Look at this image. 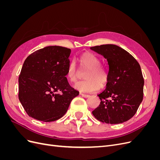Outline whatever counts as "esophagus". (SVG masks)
<instances>
[{"label":"esophagus","instance_id":"1","mask_svg":"<svg viewBox=\"0 0 160 160\" xmlns=\"http://www.w3.org/2000/svg\"><path fill=\"white\" fill-rule=\"evenodd\" d=\"M80 95H81L82 97H83V98H89V97L90 96L89 95L83 94V93H80Z\"/></svg>","mask_w":160,"mask_h":160}]
</instances>
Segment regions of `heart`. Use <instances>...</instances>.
<instances>
[{"label":"heart","mask_w":160,"mask_h":160,"mask_svg":"<svg viewBox=\"0 0 160 160\" xmlns=\"http://www.w3.org/2000/svg\"><path fill=\"white\" fill-rule=\"evenodd\" d=\"M81 70H87L85 72L84 81L75 85V88L82 92L91 93L100 89L101 85L105 86L108 83V74L101 67L100 60L98 57L91 52H84L79 58ZM79 71L77 69L75 62H71L67 70L66 77L71 83H75L78 79Z\"/></svg>","instance_id":"obj_1"}]
</instances>
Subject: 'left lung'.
Segmentation results:
<instances>
[{"mask_svg": "<svg viewBox=\"0 0 160 160\" xmlns=\"http://www.w3.org/2000/svg\"><path fill=\"white\" fill-rule=\"evenodd\" d=\"M90 49L103 55L108 65L106 89L98 95L101 102L92 113L103 123L127 122L136 113L143 100L144 80L139 64L128 51L115 45Z\"/></svg>", "mask_w": 160, "mask_h": 160, "instance_id": "1", "label": "left lung"}]
</instances>
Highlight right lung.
<instances>
[{
  "label": "right lung",
  "instance_id": "1",
  "mask_svg": "<svg viewBox=\"0 0 160 160\" xmlns=\"http://www.w3.org/2000/svg\"><path fill=\"white\" fill-rule=\"evenodd\" d=\"M71 52L66 47L48 46L25 59L18 77V99L30 117L44 122L59 119L79 95L66 77Z\"/></svg>",
  "mask_w": 160,
  "mask_h": 160
}]
</instances>
